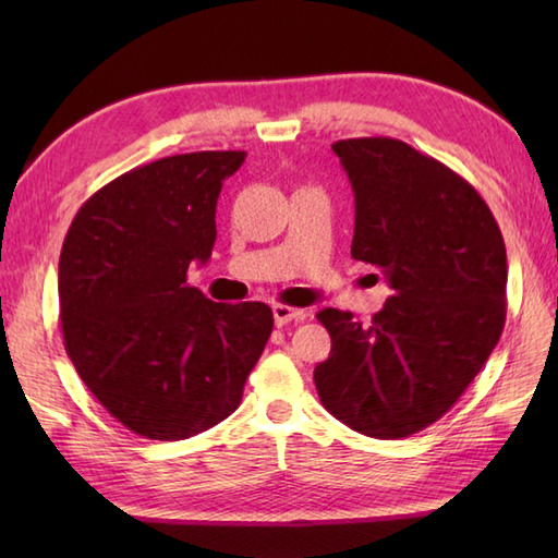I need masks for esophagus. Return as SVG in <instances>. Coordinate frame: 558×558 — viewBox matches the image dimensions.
I'll list each match as a JSON object with an SVG mask.
<instances>
[{
	"mask_svg": "<svg viewBox=\"0 0 558 558\" xmlns=\"http://www.w3.org/2000/svg\"><path fill=\"white\" fill-rule=\"evenodd\" d=\"M272 318H276V326H288V324H300L306 318L304 310H294V306L288 304H276L272 306Z\"/></svg>",
	"mask_w": 558,
	"mask_h": 558,
	"instance_id": "1",
	"label": "esophagus"
}]
</instances>
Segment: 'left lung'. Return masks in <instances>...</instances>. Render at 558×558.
Masks as SVG:
<instances>
[{
  "instance_id": "1",
  "label": "left lung",
  "mask_w": 558,
  "mask_h": 558,
  "mask_svg": "<svg viewBox=\"0 0 558 558\" xmlns=\"http://www.w3.org/2000/svg\"><path fill=\"white\" fill-rule=\"evenodd\" d=\"M354 192L352 258L393 294L372 324L324 310L328 360L314 369L324 408L350 429L402 438L465 393L506 324V244L477 189L405 141H336Z\"/></svg>"
}]
</instances>
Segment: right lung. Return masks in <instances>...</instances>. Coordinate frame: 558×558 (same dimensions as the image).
Segmentation results:
<instances>
[{"instance_id": "add662e5", "label": "right lung", "mask_w": 558, "mask_h": 558, "mask_svg": "<svg viewBox=\"0 0 558 558\" xmlns=\"http://www.w3.org/2000/svg\"><path fill=\"white\" fill-rule=\"evenodd\" d=\"M244 150L141 165L76 213L59 256V324L81 381L136 436L180 441L240 405L272 330L264 302L225 304L186 282L216 242L222 182Z\"/></svg>"}]
</instances>
